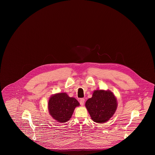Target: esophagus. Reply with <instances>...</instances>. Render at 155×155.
Here are the masks:
<instances>
[{"label":"esophagus","instance_id":"obj_1","mask_svg":"<svg viewBox=\"0 0 155 155\" xmlns=\"http://www.w3.org/2000/svg\"><path fill=\"white\" fill-rule=\"evenodd\" d=\"M80 103L81 105L83 106V105L84 104V103H85V99H84V98H81V99H80Z\"/></svg>","mask_w":155,"mask_h":155}]
</instances>
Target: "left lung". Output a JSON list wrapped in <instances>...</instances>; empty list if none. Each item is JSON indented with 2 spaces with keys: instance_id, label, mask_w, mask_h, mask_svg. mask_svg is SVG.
Segmentation results:
<instances>
[{
  "instance_id": "1",
  "label": "left lung",
  "mask_w": 155,
  "mask_h": 155,
  "mask_svg": "<svg viewBox=\"0 0 155 155\" xmlns=\"http://www.w3.org/2000/svg\"><path fill=\"white\" fill-rule=\"evenodd\" d=\"M85 106L91 118L97 123L108 121L116 110L117 103L116 97L110 91L97 90L88 99Z\"/></svg>"
}]
</instances>
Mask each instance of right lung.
Here are the masks:
<instances>
[{"label":"right lung","mask_w":155,"mask_h":155,"mask_svg":"<svg viewBox=\"0 0 155 155\" xmlns=\"http://www.w3.org/2000/svg\"><path fill=\"white\" fill-rule=\"evenodd\" d=\"M79 105L74 97H69L66 93H59L50 97L48 108L53 118L60 123H64L70 119L75 108Z\"/></svg>","instance_id":"1"}]
</instances>
